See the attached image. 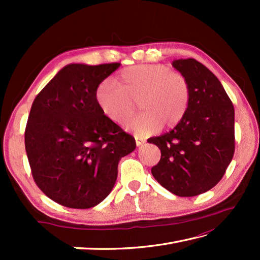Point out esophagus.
Returning <instances> with one entry per match:
<instances>
[{
  "label": "esophagus",
  "instance_id": "obj_1",
  "mask_svg": "<svg viewBox=\"0 0 260 260\" xmlns=\"http://www.w3.org/2000/svg\"><path fill=\"white\" fill-rule=\"evenodd\" d=\"M135 142H136V146H141L145 143V141L139 136H135Z\"/></svg>",
  "mask_w": 260,
  "mask_h": 260
}]
</instances>
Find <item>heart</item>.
<instances>
[{
    "label": "heart",
    "instance_id": "obj_1",
    "mask_svg": "<svg viewBox=\"0 0 260 260\" xmlns=\"http://www.w3.org/2000/svg\"><path fill=\"white\" fill-rule=\"evenodd\" d=\"M117 83L105 79L95 90V101L104 115L117 124L135 112L140 114L125 127L136 135L146 136L159 128L168 129L183 119L191 101L186 77L165 64H137L124 69Z\"/></svg>",
    "mask_w": 260,
    "mask_h": 260
}]
</instances>
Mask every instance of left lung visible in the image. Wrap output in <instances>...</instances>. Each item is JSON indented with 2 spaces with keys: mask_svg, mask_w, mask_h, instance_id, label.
<instances>
[{
  "mask_svg": "<svg viewBox=\"0 0 260 260\" xmlns=\"http://www.w3.org/2000/svg\"><path fill=\"white\" fill-rule=\"evenodd\" d=\"M173 67L190 82L187 112L174 128L148 139L161 150L152 168L155 180L179 197L209 191L222 179L235 153V109L219 79L196 59H178Z\"/></svg>",
  "mask_w": 260,
  "mask_h": 260,
  "instance_id": "obj_1",
  "label": "left lung"
}]
</instances>
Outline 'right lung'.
Wrapping results in <instances>:
<instances>
[{
  "instance_id": "add662e5",
  "label": "right lung",
  "mask_w": 260,
  "mask_h": 260,
  "mask_svg": "<svg viewBox=\"0 0 260 260\" xmlns=\"http://www.w3.org/2000/svg\"><path fill=\"white\" fill-rule=\"evenodd\" d=\"M120 66L70 63L38 93L25 128V151L40 190L61 206L88 209L109 194L118 162L135 139L104 115L95 90Z\"/></svg>"
}]
</instances>
